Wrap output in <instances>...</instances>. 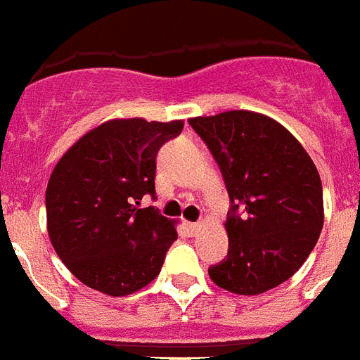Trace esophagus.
I'll return each instance as SVG.
<instances>
[{
	"mask_svg": "<svg viewBox=\"0 0 360 360\" xmlns=\"http://www.w3.org/2000/svg\"><path fill=\"white\" fill-rule=\"evenodd\" d=\"M185 227H186V231H188L190 235H195V233L201 229V224H200V221H186Z\"/></svg>",
	"mask_w": 360,
	"mask_h": 360,
	"instance_id": "1",
	"label": "esophagus"
}]
</instances>
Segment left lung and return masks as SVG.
I'll use <instances>...</instances> for the list:
<instances>
[{"label":"left lung","mask_w":360,"mask_h":360,"mask_svg":"<svg viewBox=\"0 0 360 360\" xmlns=\"http://www.w3.org/2000/svg\"><path fill=\"white\" fill-rule=\"evenodd\" d=\"M188 124L216 159L231 209L227 259L210 266L216 285L257 296L290 279L323 227L322 181L303 146L253 110L195 116Z\"/></svg>","instance_id":"1"}]
</instances>
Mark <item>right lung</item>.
Wrapping results in <instances>:
<instances>
[{"label": "right lung", "instance_id": "right-lung-1", "mask_svg": "<svg viewBox=\"0 0 360 360\" xmlns=\"http://www.w3.org/2000/svg\"><path fill=\"white\" fill-rule=\"evenodd\" d=\"M181 129L183 120L114 118L60 157L46 190L48 235L83 285L129 296L159 276L175 221L140 200L155 194L157 151Z\"/></svg>", "mask_w": 360, "mask_h": 360}]
</instances>
